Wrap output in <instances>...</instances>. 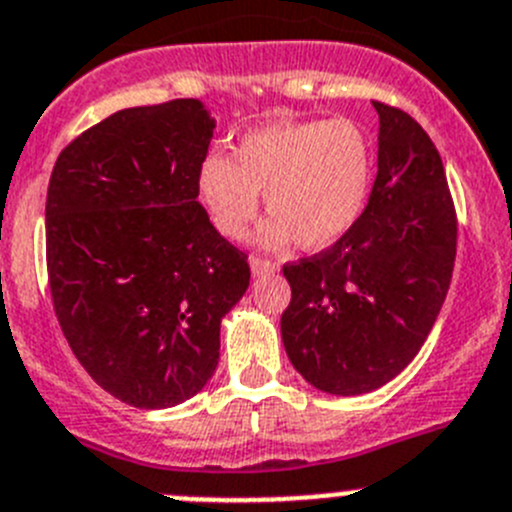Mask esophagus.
Segmentation results:
<instances>
[{"label": "esophagus", "instance_id": "1", "mask_svg": "<svg viewBox=\"0 0 512 512\" xmlns=\"http://www.w3.org/2000/svg\"><path fill=\"white\" fill-rule=\"evenodd\" d=\"M250 270H252V275H257V278H260V275H270V272L278 270V265H275L272 260H265V257L252 255L250 257Z\"/></svg>", "mask_w": 512, "mask_h": 512}]
</instances>
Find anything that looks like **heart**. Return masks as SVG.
Instances as JSON below:
<instances>
[{
    "instance_id": "obj_1",
    "label": "heart",
    "mask_w": 512,
    "mask_h": 512,
    "mask_svg": "<svg viewBox=\"0 0 512 512\" xmlns=\"http://www.w3.org/2000/svg\"><path fill=\"white\" fill-rule=\"evenodd\" d=\"M374 151L366 131L348 118L278 121L245 133L232 159L212 154L197 169V199L229 240L255 219L260 197L272 214L260 245L303 250L343 240L369 202Z\"/></svg>"
}]
</instances>
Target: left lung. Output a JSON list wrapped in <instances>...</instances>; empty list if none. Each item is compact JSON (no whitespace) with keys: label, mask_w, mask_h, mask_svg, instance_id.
Wrapping results in <instances>:
<instances>
[{"label":"left lung","mask_w":512,"mask_h":512,"mask_svg":"<svg viewBox=\"0 0 512 512\" xmlns=\"http://www.w3.org/2000/svg\"><path fill=\"white\" fill-rule=\"evenodd\" d=\"M379 171L364 214L328 250L283 267L290 364L315 389L369 394L412 364L450 290L457 217L442 159L409 113L376 103Z\"/></svg>","instance_id":"8db88e82"}]
</instances>
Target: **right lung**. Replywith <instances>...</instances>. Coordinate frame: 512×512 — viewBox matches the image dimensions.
<instances>
[{
  "label": "right lung",
  "instance_id": "obj_1",
  "mask_svg": "<svg viewBox=\"0 0 512 512\" xmlns=\"http://www.w3.org/2000/svg\"><path fill=\"white\" fill-rule=\"evenodd\" d=\"M214 126L197 98L126 108L65 146L47 186L57 321L95 384L138 409L204 389L250 285L247 255L197 202Z\"/></svg>",
  "mask_w": 512,
  "mask_h": 512
}]
</instances>
